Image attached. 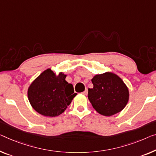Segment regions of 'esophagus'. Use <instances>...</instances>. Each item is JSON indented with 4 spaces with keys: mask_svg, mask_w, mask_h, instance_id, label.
<instances>
[{
    "mask_svg": "<svg viewBox=\"0 0 156 156\" xmlns=\"http://www.w3.org/2000/svg\"><path fill=\"white\" fill-rule=\"evenodd\" d=\"M83 94L84 95H87V89H86L84 92H83Z\"/></svg>",
    "mask_w": 156,
    "mask_h": 156,
    "instance_id": "esophagus-1",
    "label": "esophagus"
}]
</instances>
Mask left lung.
Masks as SVG:
<instances>
[{"label": "left lung", "mask_w": 156, "mask_h": 156, "mask_svg": "<svg viewBox=\"0 0 156 156\" xmlns=\"http://www.w3.org/2000/svg\"><path fill=\"white\" fill-rule=\"evenodd\" d=\"M93 88L88 89V99L99 114L111 116L120 112L129 101L127 86L113 72L95 75L92 78Z\"/></svg>", "instance_id": "8db88e82"}]
</instances>
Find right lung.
Listing matches in <instances>:
<instances>
[{"label": "right lung", "mask_w": 156, "mask_h": 156, "mask_svg": "<svg viewBox=\"0 0 156 156\" xmlns=\"http://www.w3.org/2000/svg\"><path fill=\"white\" fill-rule=\"evenodd\" d=\"M66 78L63 72L56 74L48 69L35 79L27 91L30 104L35 111L46 117H56L64 112L77 94Z\"/></svg>", "instance_id": "obj_1"}]
</instances>
